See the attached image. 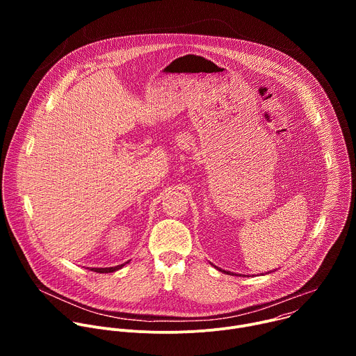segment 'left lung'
<instances>
[{"label":"left lung","mask_w":356,"mask_h":356,"mask_svg":"<svg viewBox=\"0 0 356 356\" xmlns=\"http://www.w3.org/2000/svg\"><path fill=\"white\" fill-rule=\"evenodd\" d=\"M222 272H225V273H228V275H234V273H231V272H227V270H222Z\"/></svg>","instance_id":"1"}]
</instances>
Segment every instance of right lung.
I'll use <instances>...</instances> for the list:
<instances>
[{
	"instance_id": "1",
	"label": "right lung",
	"mask_w": 356,
	"mask_h": 356,
	"mask_svg": "<svg viewBox=\"0 0 356 356\" xmlns=\"http://www.w3.org/2000/svg\"><path fill=\"white\" fill-rule=\"evenodd\" d=\"M127 264H128V262H125V264H122V265H118V266H113V268H90V270L97 272V273H113V272L121 269L122 266H125Z\"/></svg>"
}]
</instances>
